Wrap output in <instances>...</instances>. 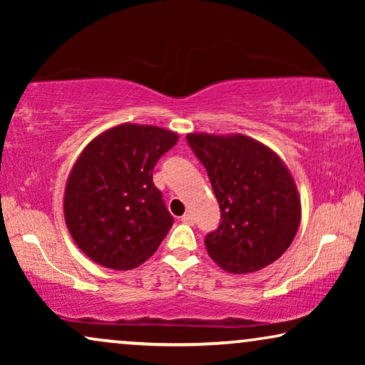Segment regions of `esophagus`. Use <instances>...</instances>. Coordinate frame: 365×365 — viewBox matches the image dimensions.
Instances as JSON below:
<instances>
[{"label":"esophagus","instance_id":"esophagus-1","mask_svg":"<svg viewBox=\"0 0 365 365\" xmlns=\"http://www.w3.org/2000/svg\"><path fill=\"white\" fill-rule=\"evenodd\" d=\"M181 221L184 222V224H194V217H192V214H184V216L181 217Z\"/></svg>","mask_w":365,"mask_h":365}]
</instances>
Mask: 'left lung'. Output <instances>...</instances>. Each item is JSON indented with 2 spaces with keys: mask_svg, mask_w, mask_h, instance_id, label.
I'll use <instances>...</instances> for the list:
<instances>
[{
  "mask_svg": "<svg viewBox=\"0 0 365 365\" xmlns=\"http://www.w3.org/2000/svg\"><path fill=\"white\" fill-rule=\"evenodd\" d=\"M186 139L221 207V224L204 239L212 261L232 274L277 261L301 224V197L282 159L244 134L189 133Z\"/></svg>",
  "mask_w": 365,
  "mask_h": 365,
  "instance_id": "left-lung-1",
  "label": "left lung"
}]
</instances>
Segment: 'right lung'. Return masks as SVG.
Returning <instances> with one entry per match:
<instances>
[{
    "instance_id": "obj_1",
    "label": "right lung",
    "mask_w": 365,
    "mask_h": 365,
    "mask_svg": "<svg viewBox=\"0 0 365 365\" xmlns=\"http://www.w3.org/2000/svg\"><path fill=\"white\" fill-rule=\"evenodd\" d=\"M178 133L118 124L93 139L64 189V221L76 246L99 266L128 271L153 256L174 219L153 182L158 159Z\"/></svg>"
}]
</instances>
